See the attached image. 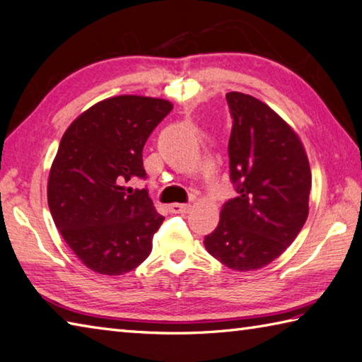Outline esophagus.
Listing matches in <instances>:
<instances>
[{
  "label": "esophagus",
  "mask_w": 362,
  "mask_h": 362,
  "mask_svg": "<svg viewBox=\"0 0 362 362\" xmlns=\"http://www.w3.org/2000/svg\"><path fill=\"white\" fill-rule=\"evenodd\" d=\"M168 209H170V213H173V214H184L190 211V204L189 203H173V204H170Z\"/></svg>",
  "instance_id": "obj_1"
}]
</instances>
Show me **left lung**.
Here are the masks:
<instances>
[{
    "instance_id": "left-lung-1",
    "label": "left lung",
    "mask_w": 362,
    "mask_h": 362,
    "mask_svg": "<svg viewBox=\"0 0 362 362\" xmlns=\"http://www.w3.org/2000/svg\"><path fill=\"white\" fill-rule=\"evenodd\" d=\"M225 98L238 197L223 203L219 225L203 243L230 269L254 271L282 255L304 227L312 175L298 134L271 107L238 91Z\"/></svg>"
}]
</instances>
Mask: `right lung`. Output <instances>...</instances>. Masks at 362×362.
Returning a JSON list of instances; mask_svg holds the SVG:
<instances>
[{
  "label": "right lung",
  "instance_id": "1",
  "mask_svg": "<svg viewBox=\"0 0 362 362\" xmlns=\"http://www.w3.org/2000/svg\"><path fill=\"white\" fill-rule=\"evenodd\" d=\"M165 99L117 96L88 108L67 127L54 158L47 199L53 222L88 268L119 276L151 254L163 222L146 189L143 146L172 112Z\"/></svg>",
  "mask_w": 362,
  "mask_h": 362
}]
</instances>
